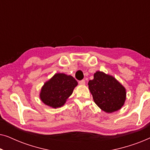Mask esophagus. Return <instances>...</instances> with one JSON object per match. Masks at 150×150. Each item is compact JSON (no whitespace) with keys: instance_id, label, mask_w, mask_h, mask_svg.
<instances>
[{"instance_id":"34e87169","label":"esophagus","mask_w":150,"mask_h":150,"mask_svg":"<svg viewBox=\"0 0 150 150\" xmlns=\"http://www.w3.org/2000/svg\"><path fill=\"white\" fill-rule=\"evenodd\" d=\"M79 83L81 85H85V80H82V81H80L79 82Z\"/></svg>"}]
</instances>
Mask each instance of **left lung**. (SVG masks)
<instances>
[{
  "label": "left lung",
  "instance_id": "left-lung-1",
  "mask_svg": "<svg viewBox=\"0 0 150 150\" xmlns=\"http://www.w3.org/2000/svg\"><path fill=\"white\" fill-rule=\"evenodd\" d=\"M88 85L94 102L104 111L112 112L124 105L126 89L114 77L97 71Z\"/></svg>",
  "mask_w": 150,
  "mask_h": 150
}]
</instances>
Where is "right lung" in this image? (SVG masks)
I'll use <instances>...</instances> for the list:
<instances>
[{
	"label": "right lung",
	"instance_id": "1",
	"mask_svg": "<svg viewBox=\"0 0 150 150\" xmlns=\"http://www.w3.org/2000/svg\"><path fill=\"white\" fill-rule=\"evenodd\" d=\"M77 85V81L71 76L56 74L43 86L40 98L46 105L53 108L60 107L71 95Z\"/></svg>",
	"mask_w": 150,
	"mask_h": 150
}]
</instances>
